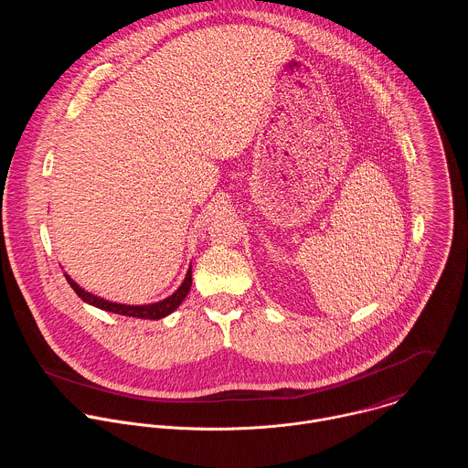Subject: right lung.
<instances>
[{
	"instance_id": "add662e5",
	"label": "right lung",
	"mask_w": 468,
	"mask_h": 468,
	"mask_svg": "<svg viewBox=\"0 0 468 468\" xmlns=\"http://www.w3.org/2000/svg\"><path fill=\"white\" fill-rule=\"evenodd\" d=\"M66 282L70 283V287L76 291V294L87 302L89 305H94L98 309H103V311H109V313H116V314H123V316H133V318H144V320H159V318H165L168 316L170 313H174L181 302L186 298L188 291H190V285H192V266H188L186 271V276L183 280V283L179 285V289L170 294L168 298L161 300V302H155V303H148V305H127V303H116V302H109V300H103L89 291H85L83 287H80L69 274H64Z\"/></svg>"
}]
</instances>
